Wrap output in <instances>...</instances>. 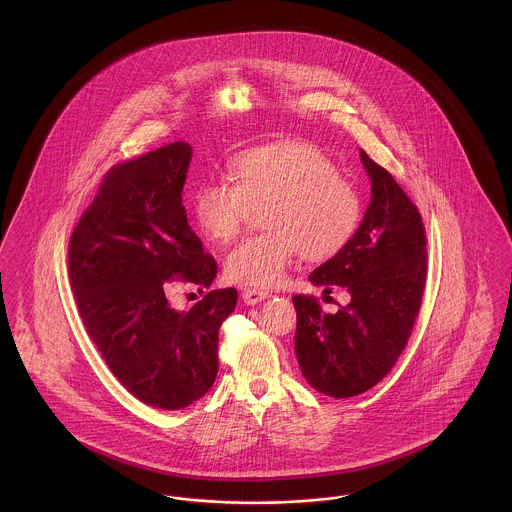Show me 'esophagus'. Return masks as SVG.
Instances as JSON below:
<instances>
[{
    "label": "esophagus",
    "mask_w": 512,
    "mask_h": 512,
    "mask_svg": "<svg viewBox=\"0 0 512 512\" xmlns=\"http://www.w3.org/2000/svg\"><path fill=\"white\" fill-rule=\"evenodd\" d=\"M242 297H244L247 305H257V303L267 299L268 292L267 290H257V288H245L244 292H242Z\"/></svg>",
    "instance_id": "1"
}]
</instances>
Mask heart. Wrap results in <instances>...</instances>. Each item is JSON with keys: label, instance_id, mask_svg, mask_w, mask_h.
<instances>
[{"label": "heart", "instance_id": "obj_1", "mask_svg": "<svg viewBox=\"0 0 512 512\" xmlns=\"http://www.w3.org/2000/svg\"><path fill=\"white\" fill-rule=\"evenodd\" d=\"M232 179L211 178L194 197L205 238L230 244L253 209L267 228L234 247L226 274L245 286L270 288L286 278L301 253L309 261L334 257L355 236L363 201L332 159L303 142L253 147L232 165Z\"/></svg>", "mask_w": 512, "mask_h": 512}]
</instances>
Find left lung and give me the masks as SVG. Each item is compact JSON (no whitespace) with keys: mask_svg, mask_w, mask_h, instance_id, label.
Here are the masks:
<instances>
[{"mask_svg":"<svg viewBox=\"0 0 512 512\" xmlns=\"http://www.w3.org/2000/svg\"><path fill=\"white\" fill-rule=\"evenodd\" d=\"M372 197L359 230L309 276L351 301L324 313L315 295H293L295 355L315 390L345 399L374 388L403 353L426 288V228L418 207L384 167L361 151Z\"/></svg>","mask_w":512,"mask_h":512,"instance_id":"left-lung-1","label":"left lung"}]
</instances>
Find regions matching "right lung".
<instances>
[{"instance_id":"right-lung-1","label":"right lung","mask_w":512,"mask_h":512,"mask_svg":"<svg viewBox=\"0 0 512 512\" xmlns=\"http://www.w3.org/2000/svg\"><path fill=\"white\" fill-rule=\"evenodd\" d=\"M184 142L111 167L69 240V280L82 324L115 378L142 403L178 411L201 399L219 370V328L236 288L172 309L176 284L211 286L217 261L186 219Z\"/></svg>"}]
</instances>
